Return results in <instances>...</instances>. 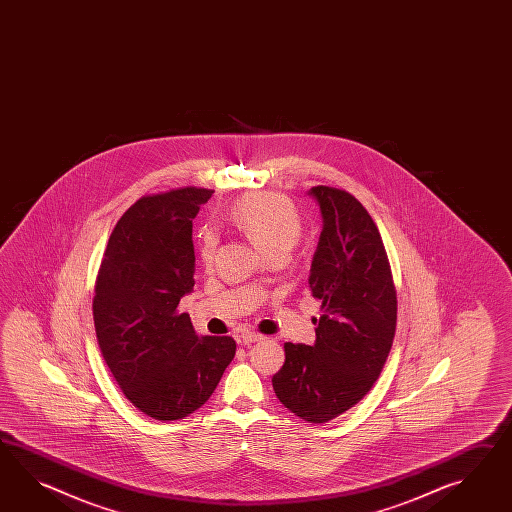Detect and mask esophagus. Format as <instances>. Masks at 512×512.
Returning <instances> with one entry per match:
<instances>
[{"label":"esophagus","instance_id":"34e87169","mask_svg":"<svg viewBox=\"0 0 512 512\" xmlns=\"http://www.w3.org/2000/svg\"><path fill=\"white\" fill-rule=\"evenodd\" d=\"M262 335H259V333H253V331H244L242 335H240V342L242 344H251V342H259V340H262Z\"/></svg>","mask_w":512,"mask_h":512}]
</instances>
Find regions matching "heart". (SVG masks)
I'll return each mask as SVG.
<instances>
[{
  "mask_svg": "<svg viewBox=\"0 0 512 512\" xmlns=\"http://www.w3.org/2000/svg\"><path fill=\"white\" fill-rule=\"evenodd\" d=\"M231 220L268 257L290 253L301 237V218L296 207L279 194H251L233 205ZM218 231L205 225L200 233V257L205 264L214 259Z\"/></svg>",
  "mask_w": 512,
  "mask_h": 512,
  "instance_id": "b5f03b06",
  "label": "heart"
}]
</instances>
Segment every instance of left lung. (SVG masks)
<instances>
[{"label": "left lung", "mask_w": 512, "mask_h": 512, "mask_svg": "<svg viewBox=\"0 0 512 512\" xmlns=\"http://www.w3.org/2000/svg\"><path fill=\"white\" fill-rule=\"evenodd\" d=\"M322 214L309 288L322 301L312 346L285 344L275 396L311 424L359 403L381 374L396 333L398 300L387 251L372 216L346 190H309Z\"/></svg>", "instance_id": "8db88e82"}]
</instances>
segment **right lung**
<instances>
[{
	"label": "right lung",
	"mask_w": 512,
	"mask_h": 512,
	"mask_svg": "<svg viewBox=\"0 0 512 512\" xmlns=\"http://www.w3.org/2000/svg\"><path fill=\"white\" fill-rule=\"evenodd\" d=\"M212 192L140 198L114 227L96 279L101 355L125 398L161 422L198 411L237 351L231 337H198L187 312H177L194 287L192 220Z\"/></svg>",
	"instance_id": "obj_1"
}]
</instances>
